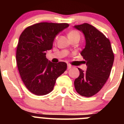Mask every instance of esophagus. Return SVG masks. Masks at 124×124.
I'll return each instance as SVG.
<instances>
[{"instance_id":"esophagus-1","label":"esophagus","mask_w":124,"mask_h":124,"mask_svg":"<svg viewBox=\"0 0 124 124\" xmlns=\"http://www.w3.org/2000/svg\"><path fill=\"white\" fill-rule=\"evenodd\" d=\"M72 68V66H71L70 64H68V70H70Z\"/></svg>"}]
</instances>
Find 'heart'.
Segmentation results:
<instances>
[{
    "instance_id": "obj_1",
    "label": "heart",
    "mask_w": 124,
    "mask_h": 124,
    "mask_svg": "<svg viewBox=\"0 0 124 124\" xmlns=\"http://www.w3.org/2000/svg\"><path fill=\"white\" fill-rule=\"evenodd\" d=\"M74 36H79V33L78 31H75V30H72V31H70V33H68V37L70 38V37H74Z\"/></svg>"
}]
</instances>
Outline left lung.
Returning a JSON list of instances; mask_svg holds the SVG:
<instances>
[{
  "mask_svg": "<svg viewBox=\"0 0 124 124\" xmlns=\"http://www.w3.org/2000/svg\"><path fill=\"white\" fill-rule=\"evenodd\" d=\"M74 27L85 37L86 46L81 54L87 66L86 71L78 68L79 76L74 81V87L81 96L91 97L101 89L109 78L114 55L109 39L93 25L85 23Z\"/></svg>",
  "mask_w": 124,
  "mask_h": 124,
  "instance_id": "8db88e82",
  "label": "left lung"
}]
</instances>
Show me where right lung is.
Wrapping results in <instances>:
<instances>
[{"instance_id":"obj_1","label":"right lung","mask_w":124,"mask_h":124,"mask_svg":"<svg viewBox=\"0 0 124 124\" xmlns=\"http://www.w3.org/2000/svg\"><path fill=\"white\" fill-rule=\"evenodd\" d=\"M68 23L41 22L28 27L20 36L16 60L22 80L29 91L37 96L50 93L56 80L67 68L64 62L51 63L46 58L56 36Z\"/></svg>"}]
</instances>
